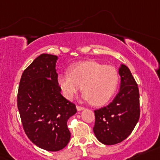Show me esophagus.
Masks as SVG:
<instances>
[{"instance_id": "esophagus-1", "label": "esophagus", "mask_w": 160, "mask_h": 160, "mask_svg": "<svg viewBox=\"0 0 160 160\" xmlns=\"http://www.w3.org/2000/svg\"><path fill=\"white\" fill-rule=\"evenodd\" d=\"M77 111H82V110L85 109V108H83V107L80 106H77Z\"/></svg>"}]
</instances>
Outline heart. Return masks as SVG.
I'll return each instance as SVG.
<instances>
[{"label": "heart", "mask_w": 160, "mask_h": 160, "mask_svg": "<svg viewBox=\"0 0 160 160\" xmlns=\"http://www.w3.org/2000/svg\"><path fill=\"white\" fill-rule=\"evenodd\" d=\"M118 79V72L115 67L87 61L72 66L70 73H60L58 82L67 99H71L82 87L84 100L101 106L115 93Z\"/></svg>", "instance_id": "heart-1"}]
</instances>
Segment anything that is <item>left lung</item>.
I'll return each instance as SVG.
<instances>
[{
    "instance_id": "1",
    "label": "left lung",
    "mask_w": 160,
    "mask_h": 160,
    "mask_svg": "<svg viewBox=\"0 0 160 160\" xmlns=\"http://www.w3.org/2000/svg\"><path fill=\"white\" fill-rule=\"evenodd\" d=\"M118 73V93L110 104L95 110L93 132L102 143L114 145L125 140L140 118V96L138 84L129 68L122 64Z\"/></svg>"
}]
</instances>
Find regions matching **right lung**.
<instances>
[{
    "label": "right lung",
    "mask_w": 160,
    "mask_h": 160,
    "mask_svg": "<svg viewBox=\"0 0 160 160\" xmlns=\"http://www.w3.org/2000/svg\"><path fill=\"white\" fill-rule=\"evenodd\" d=\"M57 60V56L49 54L36 58L22 73L17 94L26 134L48 151H58L68 145L71 138L68 120L77 112L75 104L61 94Z\"/></svg>",
    "instance_id": "right-lung-1"
}]
</instances>
